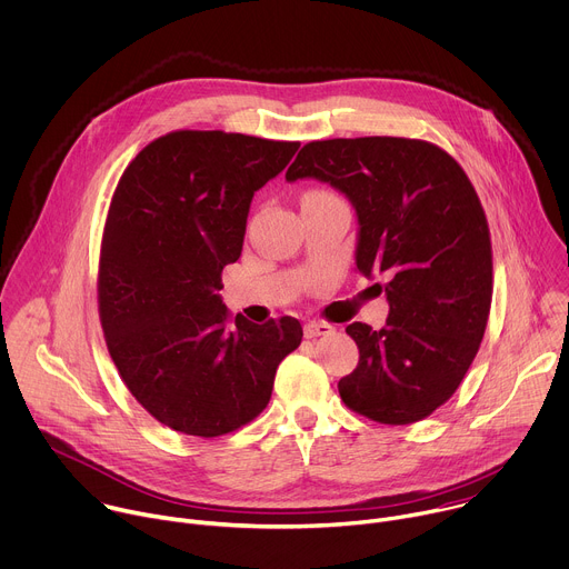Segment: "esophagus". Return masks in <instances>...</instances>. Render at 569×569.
Wrapping results in <instances>:
<instances>
[{
	"instance_id": "34e87169",
	"label": "esophagus",
	"mask_w": 569,
	"mask_h": 569,
	"mask_svg": "<svg viewBox=\"0 0 569 569\" xmlns=\"http://www.w3.org/2000/svg\"><path fill=\"white\" fill-rule=\"evenodd\" d=\"M331 331V325L327 322H307L305 325V336L316 338V336H327Z\"/></svg>"
}]
</instances>
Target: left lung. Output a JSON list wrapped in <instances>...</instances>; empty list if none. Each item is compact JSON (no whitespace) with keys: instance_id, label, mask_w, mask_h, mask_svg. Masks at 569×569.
I'll return each instance as SVG.
<instances>
[{"instance_id":"8db88e82","label":"left lung","mask_w":569,"mask_h":569,"mask_svg":"<svg viewBox=\"0 0 569 569\" xmlns=\"http://www.w3.org/2000/svg\"><path fill=\"white\" fill-rule=\"evenodd\" d=\"M318 179L357 210V269L383 273L386 327L348 325L359 366L338 381L355 412L390 426L428 417L462 383L489 320L493 262L473 183L441 148L397 137L307 143L287 181Z\"/></svg>"}]
</instances>
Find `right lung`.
Segmentation results:
<instances>
[{"mask_svg": "<svg viewBox=\"0 0 569 569\" xmlns=\"http://www.w3.org/2000/svg\"><path fill=\"white\" fill-rule=\"evenodd\" d=\"M300 143L179 130L146 146L111 197L98 313L134 399L183 435L219 437L269 403L280 361L302 340L296 318L256 325L217 293L242 256L253 194Z\"/></svg>", "mask_w": 569, "mask_h": 569, "instance_id": "obj_1", "label": "right lung"}]
</instances>
